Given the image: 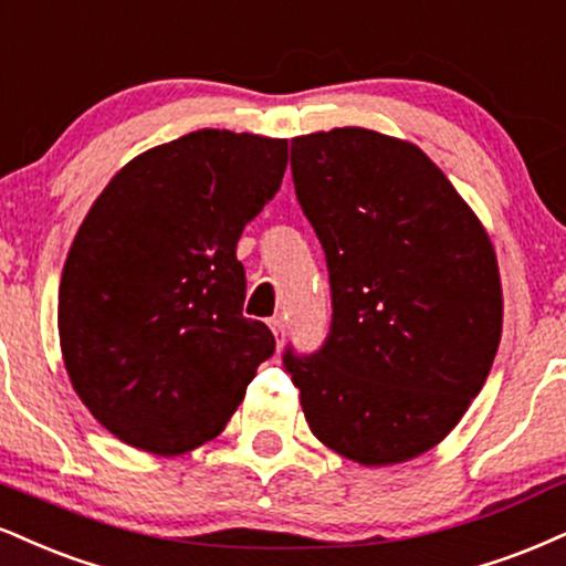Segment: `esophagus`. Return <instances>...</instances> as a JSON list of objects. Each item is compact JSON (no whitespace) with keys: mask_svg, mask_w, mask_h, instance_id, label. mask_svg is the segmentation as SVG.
<instances>
[{"mask_svg":"<svg viewBox=\"0 0 566 566\" xmlns=\"http://www.w3.org/2000/svg\"><path fill=\"white\" fill-rule=\"evenodd\" d=\"M271 332H274L276 345H284V322H282V318H271Z\"/></svg>","mask_w":566,"mask_h":566,"instance_id":"esophagus-1","label":"esophagus"}]
</instances>
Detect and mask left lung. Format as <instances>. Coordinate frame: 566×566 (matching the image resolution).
Wrapping results in <instances>:
<instances>
[{"label": "left lung", "instance_id": "obj_1", "mask_svg": "<svg viewBox=\"0 0 566 566\" xmlns=\"http://www.w3.org/2000/svg\"><path fill=\"white\" fill-rule=\"evenodd\" d=\"M292 181L332 290L322 348L284 350L311 432L364 467L417 459L459 424L499 350L490 237L417 145L369 128L295 136Z\"/></svg>", "mask_w": 566, "mask_h": 566}]
</instances>
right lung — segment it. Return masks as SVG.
Instances as JSON below:
<instances>
[{
  "mask_svg": "<svg viewBox=\"0 0 566 566\" xmlns=\"http://www.w3.org/2000/svg\"><path fill=\"white\" fill-rule=\"evenodd\" d=\"M287 139L202 128L153 147L94 200L60 279L73 390L128 446L221 434L276 343L242 316V229L282 187Z\"/></svg>",
  "mask_w": 566,
  "mask_h": 566,
  "instance_id": "add662e5",
  "label": "right lung"
}]
</instances>
